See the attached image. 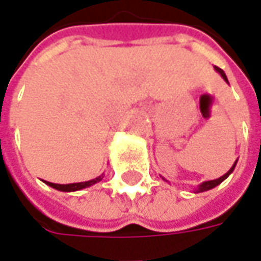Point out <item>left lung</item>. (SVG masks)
<instances>
[{
	"label": "left lung",
	"mask_w": 261,
	"mask_h": 261,
	"mask_svg": "<svg viewBox=\"0 0 261 261\" xmlns=\"http://www.w3.org/2000/svg\"><path fill=\"white\" fill-rule=\"evenodd\" d=\"M214 70L217 71L220 75L223 77V80H224V81H226V83H227V84H228V80H227V77H226V74H224V71L221 70V68H219V67H214ZM236 164H237V160H236V163H234V164H233V166H231V168L228 170L227 173H226V174H224V175H221V177H219V178H216V180H208V181H203V182H201V184H198L197 189H194V193H203V191L212 190V189H214L216 186H219L220 182L224 181V180L227 178L228 175L233 173V170H234ZM164 180H166V178H164ZM166 181H167V180H166Z\"/></svg>",
	"instance_id": "8db88e82"
}]
</instances>
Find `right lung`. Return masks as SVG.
<instances>
[{
	"mask_svg": "<svg viewBox=\"0 0 261 261\" xmlns=\"http://www.w3.org/2000/svg\"><path fill=\"white\" fill-rule=\"evenodd\" d=\"M102 177L104 174L98 175L97 178H93V180H90V181H83V182H71V184H56V182H49V181H44L45 184H48L49 187H53V189H56L58 191H67V193H71V191H79L83 190V189H87V187H90V186H93L95 182H98L102 180Z\"/></svg>",
	"mask_w": 261,
	"mask_h": 261,
	"instance_id": "right-lung-1",
	"label": "right lung"
}]
</instances>
